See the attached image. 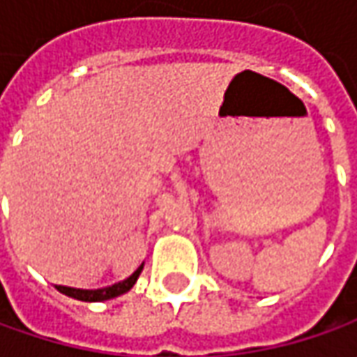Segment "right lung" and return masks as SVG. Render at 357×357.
Returning <instances> with one entry per match:
<instances>
[{
    "instance_id": "obj_1",
    "label": "right lung",
    "mask_w": 357,
    "mask_h": 357,
    "mask_svg": "<svg viewBox=\"0 0 357 357\" xmlns=\"http://www.w3.org/2000/svg\"><path fill=\"white\" fill-rule=\"evenodd\" d=\"M143 266L137 268L129 278L117 282L113 286H105V288H97V290H83V288H71V286H55L61 294L69 296V298H75L81 302H103V300H111V298H117V296L129 292L130 288L135 286V282L139 278V274L143 272Z\"/></svg>"
}]
</instances>
